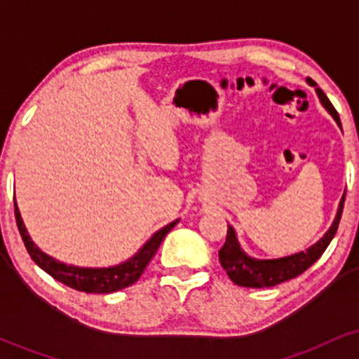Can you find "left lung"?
Wrapping results in <instances>:
<instances>
[{"label":"left lung","mask_w":359,"mask_h":359,"mask_svg":"<svg viewBox=\"0 0 359 359\" xmlns=\"http://www.w3.org/2000/svg\"><path fill=\"white\" fill-rule=\"evenodd\" d=\"M307 84L312 86V88H316V93L317 96H319L320 104H323L324 109L334 118V121L341 128L339 114H337L334 106L331 104V101L327 100V96L323 93V89L317 88V84L311 79V77H307ZM343 208H344V196L341 197V203L337 205L334 221H332V224L329 226V229L325 231V234L319 241L314 243L312 246H309L306 251H299V253L288 255V257H282V258H273V259H258V258H251L250 255H246L241 248L240 241H238L234 228L228 224L226 243L219 250L221 266L226 270L228 277L240 287H251V288L273 287L282 282H287V280L290 278H295L297 275L304 273L309 266L314 265L317 259L320 258V255L324 253L325 248H327V245L331 243V240L334 238V234L337 231V226H339V221H341V214H343Z\"/></svg>","instance_id":"obj_1"}]
</instances>
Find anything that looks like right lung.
I'll return each mask as SVG.
<instances>
[{
  "label": "right lung",
  "mask_w": 359,
  "mask_h": 359,
  "mask_svg": "<svg viewBox=\"0 0 359 359\" xmlns=\"http://www.w3.org/2000/svg\"><path fill=\"white\" fill-rule=\"evenodd\" d=\"M15 217L16 226H18L20 234H22V240L25 243V248H27L28 255H30L36 265H39L43 271H47L50 277L59 280L60 283H64V285L76 288V290L79 292H86V294H111V292L121 290V288L130 287L131 283L137 282L140 275L143 273V270H145L148 263H150V259L154 258L160 243H162L163 238L167 236V233L179 222V219L168 222V224L163 226L162 229H158V231L151 234L150 240H148L133 257L128 258L126 262L114 266H106V269H88V266L67 265V263H62L59 259L52 258L50 255L43 253V251L32 241L30 234H28L27 228H25L22 214H20L16 201Z\"/></svg>",
  "instance_id": "obj_1"
}]
</instances>
